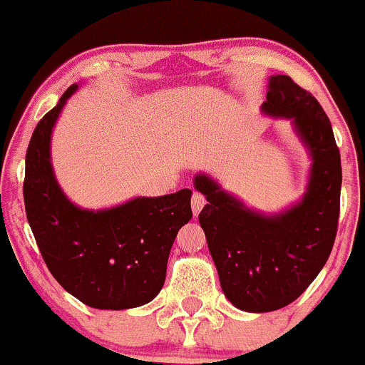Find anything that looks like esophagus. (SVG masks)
<instances>
[{
	"label": "esophagus",
	"instance_id": "obj_1",
	"mask_svg": "<svg viewBox=\"0 0 365 365\" xmlns=\"http://www.w3.org/2000/svg\"><path fill=\"white\" fill-rule=\"evenodd\" d=\"M205 205H206L205 195H201V192H192L191 208H192V215H195V217H197V215H200V211L203 210Z\"/></svg>",
	"mask_w": 365,
	"mask_h": 365
}]
</instances>
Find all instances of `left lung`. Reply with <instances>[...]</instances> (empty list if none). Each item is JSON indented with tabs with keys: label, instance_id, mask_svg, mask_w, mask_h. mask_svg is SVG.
<instances>
[{
	"label": "left lung",
	"instance_id": "8db88e82",
	"mask_svg": "<svg viewBox=\"0 0 365 365\" xmlns=\"http://www.w3.org/2000/svg\"><path fill=\"white\" fill-rule=\"evenodd\" d=\"M262 111L289 118L312 155L303 200L277 215L254 211L197 174L206 196L200 223L220 284L233 307L267 313L298 299L330 257L340 215L341 164L330 120L312 93L289 76H271Z\"/></svg>",
	"mask_w": 365,
	"mask_h": 365
}]
</instances>
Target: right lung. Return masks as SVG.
<instances>
[{
	"mask_svg": "<svg viewBox=\"0 0 365 365\" xmlns=\"http://www.w3.org/2000/svg\"><path fill=\"white\" fill-rule=\"evenodd\" d=\"M71 86L38 121L25 160L26 218L56 281L98 309H128L159 294L179 228L192 218L190 190L135 197L108 210H83L67 200L51 164V135Z\"/></svg>",
	"mask_w": 365,
	"mask_h": 365,
	"instance_id": "add662e5",
	"label": "right lung"
}]
</instances>
